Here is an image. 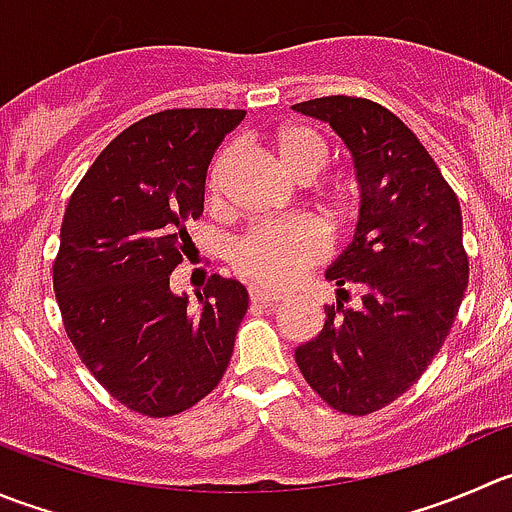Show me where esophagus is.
<instances>
[{"label": "esophagus", "mask_w": 512, "mask_h": 512, "mask_svg": "<svg viewBox=\"0 0 512 512\" xmlns=\"http://www.w3.org/2000/svg\"><path fill=\"white\" fill-rule=\"evenodd\" d=\"M250 300L257 302V305H277V302L282 300V295H277V292H270L265 290V287H257L252 285L250 287Z\"/></svg>", "instance_id": "1"}]
</instances>
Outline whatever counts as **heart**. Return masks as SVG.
<instances>
[{
    "mask_svg": "<svg viewBox=\"0 0 512 512\" xmlns=\"http://www.w3.org/2000/svg\"><path fill=\"white\" fill-rule=\"evenodd\" d=\"M275 152L282 167L297 180H312L327 165L325 137L307 124H287L275 135ZM235 157V147L227 145L212 160L207 172V195L220 197L222 175ZM355 205V187L340 182L332 190V207L347 215ZM327 252V235L310 217L282 222H262L240 237L232 247V267L237 275L265 287H287L300 280L302 272L320 262Z\"/></svg>",
    "mask_w": 512,
    "mask_h": 512,
    "instance_id": "1",
    "label": "heart"
}]
</instances>
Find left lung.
Wrapping results in <instances>:
<instances>
[{"label": "left lung", "mask_w": 512, "mask_h": 512, "mask_svg": "<svg viewBox=\"0 0 512 512\" xmlns=\"http://www.w3.org/2000/svg\"><path fill=\"white\" fill-rule=\"evenodd\" d=\"M342 137L355 162V235L327 267L363 287V305H327L320 335L295 350L310 388L330 408L367 415L385 408L428 370L450 335L468 287L460 202L413 130L382 104L320 97L292 104Z\"/></svg>", "instance_id": "obj_1"}]
</instances>
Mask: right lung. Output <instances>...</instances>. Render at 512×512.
<instances>
[{
    "instance_id": "add662e5",
    "label": "right lung",
    "mask_w": 512,
    "mask_h": 512,
    "mask_svg": "<svg viewBox=\"0 0 512 512\" xmlns=\"http://www.w3.org/2000/svg\"><path fill=\"white\" fill-rule=\"evenodd\" d=\"M245 109H165L114 137L74 190L54 295L87 370L130 410L170 418L217 388L247 290L212 275L200 307L170 290L187 222L205 207L212 155Z\"/></svg>"
}]
</instances>
